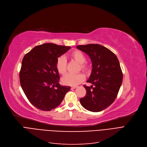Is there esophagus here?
<instances>
[{
    "label": "esophagus",
    "mask_w": 147,
    "mask_h": 147,
    "mask_svg": "<svg viewBox=\"0 0 147 147\" xmlns=\"http://www.w3.org/2000/svg\"><path fill=\"white\" fill-rule=\"evenodd\" d=\"M76 87H77V86H72V87H71V88H72V89H75V88H76Z\"/></svg>",
    "instance_id": "obj_1"
}]
</instances>
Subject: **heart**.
<instances>
[{
	"label": "heart",
	"instance_id": "b5f03b06",
	"mask_svg": "<svg viewBox=\"0 0 147 147\" xmlns=\"http://www.w3.org/2000/svg\"><path fill=\"white\" fill-rule=\"evenodd\" d=\"M70 57L79 63V70H82L84 72H88L89 71L90 66L86 61V55L82 51L80 50L74 51L70 54ZM55 66H56L57 71L60 74L64 75L66 73V60L64 56H60L57 59ZM85 78L86 76L82 73H78L76 74H67L62 78L61 82L65 85L74 86L82 82Z\"/></svg>",
	"mask_w": 147,
	"mask_h": 147
}]
</instances>
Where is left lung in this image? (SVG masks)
Segmentation results:
<instances>
[{
	"label": "left lung",
	"instance_id": "left-lung-1",
	"mask_svg": "<svg viewBox=\"0 0 147 147\" xmlns=\"http://www.w3.org/2000/svg\"><path fill=\"white\" fill-rule=\"evenodd\" d=\"M89 55L92 71L87 82L94 86H84L86 96L81 98V105L88 111L99 112L114 102L123 81V73L116 55L99 44L76 46ZM93 88V89L91 88Z\"/></svg>",
	"mask_w": 147,
	"mask_h": 147
}]
</instances>
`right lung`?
<instances>
[{
	"label": "right lung",
	"instance_id": "right-lung-1",
	"mask_svg": "<svg viewBox=\"0 0 147 147\" xmlns=\"http://www.w3.org/2000/svg\"><path fill=\"white\" fill-rule=\"evenodd\" d=\"M71 48L46 43L34 47L23 57L20 84L28 100L39 109L49 111L57 107L71 89L60 84L55 66L58 57Z\"/></svg>",
	"mask_w": 147,
	"mask_h": 147
}]
</instances>
